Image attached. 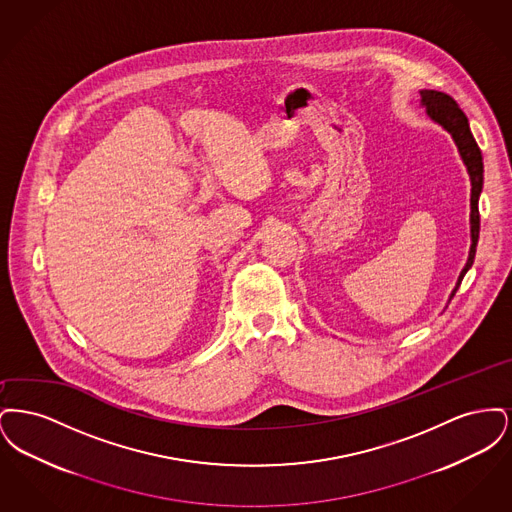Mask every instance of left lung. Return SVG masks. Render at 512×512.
Listing matches in <instances>:
<instances>
[{
    "label": "left lung",
    "mask_w": 512,
    "mask_h": 512,
    "mask_svg": "<svg viewBox=\"0 0 512 512\" xmlns=\"http://www.w3.org/2000/svg\"><path fill=\"white\" fill-rule=\"evenodd\" d=\"M422 105H426L428 115L439 122L445 130L451 132L455 144L461 151L464 165L470 174V182H472V197H470V205H472V213H470V222H472V247H470V255L466 261V267L463 268L461 276H459V286L463 282L464 274L468 272V268L472 267L474 257H476V245H478V236H480V211H478V199L480 192L484 186V161H482V151L476 144L472 132H470V124L459 109V105L455 103V99L443 92L436 90H422L420 92ZM457 292V288H455ZM453 292V295H455Z\"/></svg>",
    "instance_id": "8db88e82"
}]
</instances>
